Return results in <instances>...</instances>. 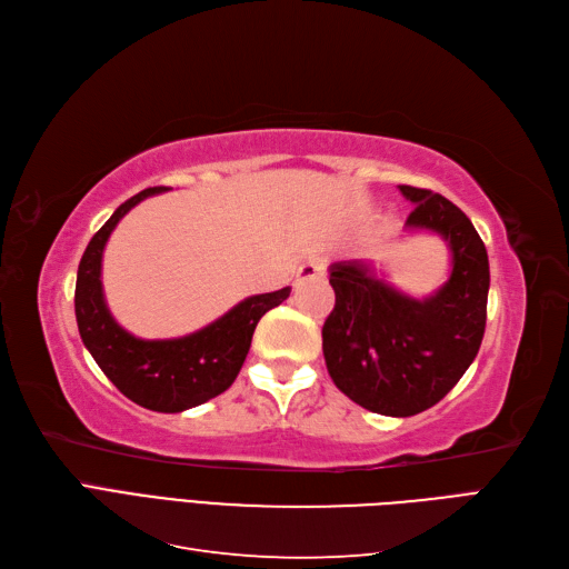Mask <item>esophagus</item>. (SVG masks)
Instances as JSON below:
<instances>
[{
	"mask_svg": "<svg viewBox=\"0 0 569 569\" xmlns=\"http://www.w3.org/2000/svg\"><path fill=\"white\" fill-rule=\"evenodd\" d=\"M299 280H316V278H325V261L320 256H311L306 263L299 266Z\"/></svg>",
	"mask_w": 569,
	"mask_h": 569,
	"instance_id": "34e87169",
	"label": "esophagus"
}]
</instances>
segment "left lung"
<instances>
[{"label": "left lung", "mask_w": 569, "mask_h": 569, "mask_svg": "<svg viewBox=\"0 0 569 569\" xmlns=\"http://www.w3.org/2000/svg\"><path fill=\"white\" fill-rule=\"evenodd\" d=\"M416 203L406 228L432 230L451 249V278L412 299L363 261L330 266L335 308L322 325L327 372L372 412L408 418L449 393L475 360L487 327L489 256L470 218L446 197L399 184Z\"/></svg>", "instance_id": "8db88e82"}]
</instances>
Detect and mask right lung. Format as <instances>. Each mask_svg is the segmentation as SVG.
I'll use <instances>...</instances> for the list:
<instances>
[{
	"mask_svg": "<svg viewBox=\"0 0 569 569\" xmlns=\"http://www.w3.org/2000/svg\"><path fill=\"white\" fill-rule=\"evenodd\" d=\"M168 187H149L120 203L90 239L78 266L76 320L97 366L120 393L157 412H182L226 391L244 366L258 320L280 306L291 287L239 301L201 330L178 339H137L120 327L101 289V256L109 234L132 206Z\"/></svg>",
	"mask_w": 569,
	"mask_h": 569,
	"instance_id": "obj_1",
	"label": "right lung"
}]
</instances>
